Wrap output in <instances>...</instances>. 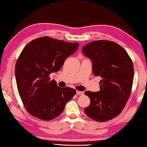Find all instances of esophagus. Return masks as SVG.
Segmentation results:
<instances>
[{
	"instance_id": "34e87169",
	"label": "esophagus",
	"mask_w": 147,
	"mask_h": 147,
	"mask_svg": "<svg viewBox=\"0 0 147 147\" xmlns=\"http://www.w3.org/2000/svg\"><path fill=\"white\" fill-rule=\"evenodd\" d=\"M76 93H77V95H82L83 94H84V92H83V91H77Z\"/></svg>"
}]
</instances>
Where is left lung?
<instances>
[{"instance_id": "8db88e82", "label": "left lung", "mask_w": 147, "mask_h": 147, "mask_svg": "<svg viewBox=\"0 0 147 147\" xmlns=\"http://www.w3.org/2000/svg\"><path fill=\"white\" fill-rule=\"evenodd\" d=\"M82 50L92 61L93 74L101 77L100 91L84 93L90 99L85 114L98 121L111 120L122 111L131 95L133 63L125 50L113 41H94Z\"/></svg>"}]
</instances>
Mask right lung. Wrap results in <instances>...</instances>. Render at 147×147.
Segmentation results:
<instances>
[{
    "mask_svg": "<svg viewBox=\"0 0 147 147\" xmlns=\"http://www.w3.org/2000/svg\"><path fill=\"white\" fill-rule=\"evenodd\" d=\"M79 47V43H68L50 37L36 38L24 48L15 65L18 91L30 115L43 120L60 115L67 102L76 95L73 88H61L49 75L59 71L66 57Z\"/></svg>",
    "mask_w": 147,
    "mask_h": 147,
    "instance_id": "add662e5",
    "label": "right lung"
}]
</instances>
